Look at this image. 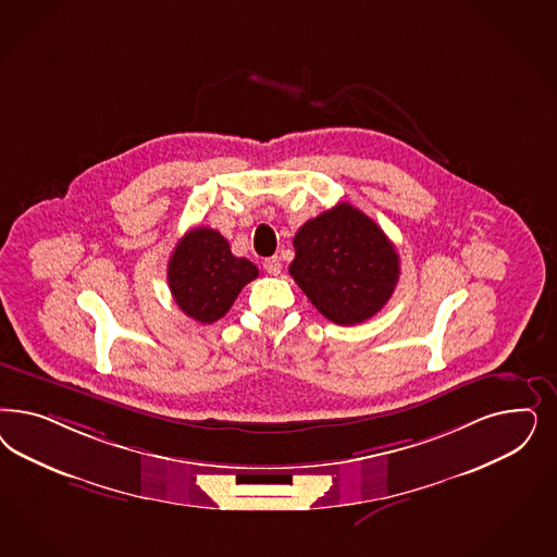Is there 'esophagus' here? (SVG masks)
<instances>
[{
    "label": "esophagus",
    "mask_w": 557,
    "mask_h": 557,
    "mask_svg": "<svg viewBox=\"0 0 557 557\" xmlns=\"http://www.w3.org/2000/svg\"><path fill=\"white\" fill-rule=\"evenodd\" d=\"M281 269H283V264H281V258H278V256H272V258L264 260V270H267L269 274H272V276L281 274Z\"/></svg>",
    "instance_id": "1"
}]
</instances>
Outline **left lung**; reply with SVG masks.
I'll use <instances>...</instances> for the list:
<instances>
[{
  "label": "left lung",
  "mask_w": 557,
  "mask_h": 557,
  "mask_svg": "<svg viewBox=\"0 0 557 557\" xmlns=\"http://www.w3.org/2000/svg\"><path fill=\"white\" fill-rule=\"evenodd\" d=\"M288 272L315 309L338 325L367 322L394 295L399 256L371 216L341 202L293 237Z\"/></svg>",
  "instance_id": "left-lung-1"
}]
</instances>
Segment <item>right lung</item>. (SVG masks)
<instances>
[{"mask_svg":"<svg viewBox=\"0 0 557 557\" xmlns=\"http://www.w3.org/2000/svg\"><path fill=\"white\" fill-rule=\"evenodd\" d=\"M256 276L258 269L250 260L234 256L227 239L209 227L184 235L168 264V285L176 306L200 323L221 320Z\"/></svg>","mask_w":557,"mask_h":557,"instance_id":"1","label":"right lung"}]
</instances>
